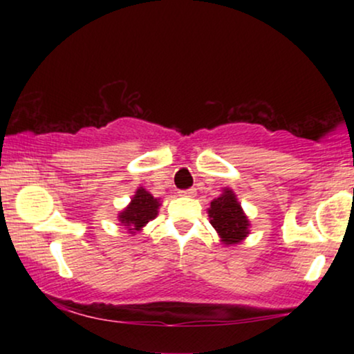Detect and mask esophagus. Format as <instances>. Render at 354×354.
Here are the masks:
<instances>
[{
	"label": "esophagus",
	"mask_w": 354,
	"mask_h": 354,
	"mask_svg": "<svg viewBox=\"0 0 354 354\" xmlns=\"http://www.w3.org/2000/svg\"><path fill=\"white\" fill-rule=\"evenodd\" d=\"M180 195H182V196L193 198V196L196 195V190H195V188H188V190H182V192H180Z\"/></svg>",
	"instance_id": "1"
}]
</instances>
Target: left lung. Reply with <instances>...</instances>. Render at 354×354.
Returning a JSON list of instances; mask_svg holds the SVG:
<instances>
[{
	"instance_id": "obj_1",
	"label": "left lung",
	"mask_w": 354,
	"mask_h": 354,
	"mask_svg": "<svg viewBox=\"0 0 354 354\" xmlns=\"http://www.w3.org/2000/svg\"><path fill=\"white\" fill-rule=\"evenodd\" d=\"M211 225L214 227L224 245H236L250 234V221L241 209L235 193L224 188L219 198L211 201L209 209Z\"/></svg>"
}]
</instances>
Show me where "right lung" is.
Instances as JSON below:
<instances>
[{
	"instance_id": "1",
	"label": "right lung",
	"mask_w": 354,
	"mask_h": 354,
	"mask_svg": "<svg viewBox=\"0 0 354 354\" xmlns=\"http://www.w3.org/2000/svg\"><path fill=\"white\" fill-rule=\"evenodd\" d=\"M161 206L158 198H154L151 193L140 187L129 203V206L124 211L119 212V222L125 225L130 234L140 232L149 221H153L158 216V209Z\"/></svg>"
}]
</instances>
